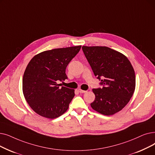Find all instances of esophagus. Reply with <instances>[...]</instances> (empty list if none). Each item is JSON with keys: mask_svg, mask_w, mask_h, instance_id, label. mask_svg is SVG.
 <instances>
[{"mask_svg": "<svg viewBox=\"0 0 155 155\" xmlns=\"http://www.w3.org/2000/svg\"><path fill=\"white\" fill-rule=\"evenodd\" d=\"M78 92H79L80 93H85V92H86L87 91H86L82 90V89H78Z\"/></svg>", "mask_w": 155, "mask_h": 155, "instance_id": "obj_1", "label": "esophagus"}]
</instances>
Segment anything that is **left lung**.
<instances>
[{
    "label": "left lung",
    "mask_w": 155,
    "mask_h": 155,
    "mask_svg": "<svg viewBox=\"0 0 155 155\" xmlns=\"http://www.w3.org/2000/svg\"><path fill=\"white\" fill-rule=\"evenodd\" d=\"M94 75L101 89H93L92 108L104 115H113L129 102L136 88L135 71L128 58L105 46H82Z\"/></svg>",
    "instance_id": "1"
}]
</instances>
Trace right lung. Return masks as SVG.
Instances as JSON below:
<instances>
[{
	"mask_svg": "<svg viewBox=\"0 0 155 155\" xmlns=\"http://www.w3.org/2000/svg\"><path fill=\"white\" fill-rule=\"evenodd\" d=\"M81 45L40 52L28 64L23 77V92L31 108L40 116L54 119L64 113L75 96V90L60 87L68 78L66 68Z\"/></svg>",
	"mask_w": 155,
	"mask_h": 155,
	"instance_id": "obj_1",
	"label": "right lung"
}]
</instances>
